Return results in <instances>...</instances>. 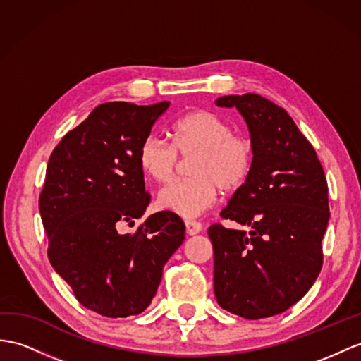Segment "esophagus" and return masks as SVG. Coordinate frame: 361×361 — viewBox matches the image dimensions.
Segmentation results:
<instances>
[{"label": "esophagus", "mask_w": 361, "mask_h": 361, "mask_svg": "<svg viewBox=\"0 0 361 361\" xmlns=\"http://www.w3.org/2000/svg\"><path fill=\"white\" fill-rule=\"evenodd\" d=\"M185 228L188 235H196L202 231V224L196 221H185Z\"/></svg>", "instance_id": "obj_1"}]
</instances>
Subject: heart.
I'll return each mask as SVG.
<instances>
[{
    "mask_svg": "<svg viewBox=\"0 0 361 361\" xmlns=\"http://www.w3.org/2000/svg\"><path fill=\"white\" fill-rule=\"evenodd\" d=\"M173 144L148 136L139 148L142 171L159 183L171 180L179 156H196L191 164L195 179L178 180L161 190L157 205L180 217H197L214 205L219 188L234 191L248 179L254 164L252 140L233 133L217 114L196 110L183 114L171 127Z\"/></svg>",
    "mask_w": 361,
    "mask_h": 361,
    "instance_id": "obj_1",
    "label": "heart"
}]
</instances>
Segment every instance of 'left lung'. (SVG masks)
Wrapping results in <instances>:
<instances>
[{
    "label": "left lung",
    "mask_w": 361,
    "mask_h": 361,
    "mask_svg": "<svg viewBox=\"0 0 361 361\" xmlns=\"http://www.w3.org/2000/svg\"><path fill=\"white\" fill-rule=\"evenodd\" d=\"M216 105L237 109L254 145L248 179L221 213L248 231L208 228L216 300L243 319H267L300 300L320 274L328 183L285 109L256 93L222 96Z\"/></svg>",
    "instance_id": "8db88e82"
}]
</instances>
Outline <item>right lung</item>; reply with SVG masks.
<instances>
[{"label": "right lung", "mask_w": 361, "mask_h": 361, "mask_svg": "<svg viewBox=\"0 0 361 361\" xmlns=\"http://www.w3.org/2000/svg\"><path fill=\"white\" fill-rule=\"evenodd\" d=\"M169 107L101 104L49 159L39 196L49 260L78 302L105 317L145 311L165 263L185 240V225L170 211L152 214L135 233L118 231L150 204L139 148Z\"/></svg>", "instance_id": "add662e5"}]
</instances>
